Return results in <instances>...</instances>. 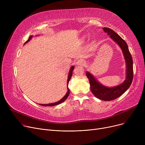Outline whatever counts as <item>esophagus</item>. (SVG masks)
<instances>
[{"instance_id":"1","label":"esophagus","mask_w":145,"mask_h":145,"mask_svg":"<svg viewBox=\"0 0 145 145\" xmlns=\"http://www.w3.org/2000/svg\"><path fill=\"white\" fill-rule=\"evenodd\" d=\"M85 63H86L85 61L84 60L82 59L78 60L77 62H76V65H79V66H83V65H85Z\"/></svg>"}]
</instances>
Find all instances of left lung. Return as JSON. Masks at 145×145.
Here are the masks:
<instances>
[{
	"label": "left lung",
	"mask_w": 145,
	"mask_h": 145,
	"mask_svg": "<svg viewBox=\"0 0 145 145\" xmlns=\"http://www.w3.org/2000/svg\"><path fill=\"white\" fill-rule=\"evenodd\" d=\"M103 30L119 46L122 50L126 65V79L118 86L108 88L102 85L89 72H86V74L89 80L90 90L95 96L102 101H110L122 95L131 86L133 77V60L131 53L129 50L127 44L122 38L110 28L103 27Z\"/></svg>",
	"instance_id": "1"
}]
</instances>
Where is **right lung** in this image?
Masks as SVG:
<instances>
[{"mask_svg":"<svg viewBox=\"0 0 145 145\" xmlns=\"http://www.w3.org/2000/svg\"><path fill=\"white\" fill-rule=\"evenodd\" d=\"M32 37H33V36H30V37H29V39L25 42V43H26L27 42H28L30 39H32ZM74 66H72L71 67V69H70V71H69V75H68V78H67V86H68V83H69V80H70V79H71V77H72V72H73V69H74ZM67 88V93H66V94L65 95V96L62 98V99H61L60 100V101H59L58 102H55V103H49V104H39L40 105H42V106H55V105H59V104H60V103H62V102H63L67 98V97L69 96V93H70V90L69 89V88H68V87Z\"/></svg>","mask_w":145,"mask_h":145,"instance_id":"1","label":"right lung"}]
</instances>
